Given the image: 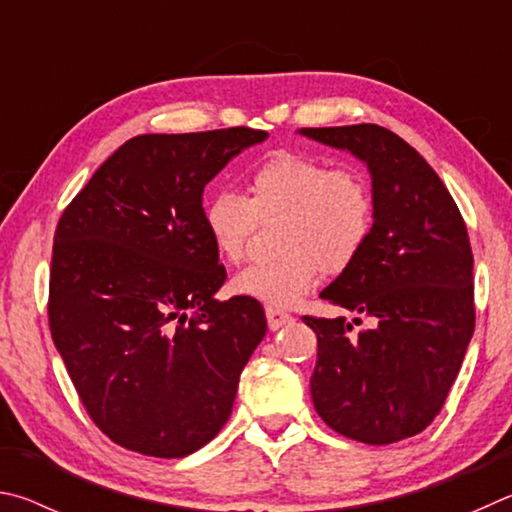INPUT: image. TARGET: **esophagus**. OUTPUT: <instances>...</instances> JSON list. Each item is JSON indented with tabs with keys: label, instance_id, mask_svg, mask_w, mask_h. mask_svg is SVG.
Returning <instances> with one entry per match:
<instances>
[{
	"label": "esophagus",
	"instance_id": "34e87169",
	"mask_svg": "<svg viewBox=\"0 0 512 512\" xmlns=\"http://www.w3.org/2000/svg\"><path fill=\"white\" fill-rule=\"evenodd\" d=\"M265 315H267V326H270L272 330H279L283 326H288L292 321V315H288V312L281 310V308H274V306H267L265 308Z\"/></svg>",
	"mask_w": 512,
	"mask_h": 512
}]
</instances>
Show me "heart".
Instances as JSON below:
<instances>
[{
	"mask_svg": "<svg viewBox=\"0 0 512 512\" xmlns=\"http://www.w3.org/2000/svg\"><path fill=\"white\" fill-rule=\"evenodd\" d=\"M274 218L272 238L281 249L242 267L231 290L290 306L315 288L321 272L342 274L362 256L375 224L373 186L357 166L281 150L251 168L245 195L222 188L204 202L206 231L227 261H240L261 222Z\"/></svg>",
	"mask_w": 512,
	"mask_h": 512,
	"instance_id": "1",
	"label": "heart"
}]
</instances>
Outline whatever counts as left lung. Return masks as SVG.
<instances>
[{"mask_svg":"<svg viewBox=\"0 0 512 512\" xmlns=\"http://www.w3.org/2000/svg\"><path fill=\"white\" fill-rule=\"evenodd\" d=\"M301 132L364 159L375 197L369 245L321 292L375 326L351 335L346 317H301L317 335L312 402L337 434L396 443L438 416L468 351L477 319L468 229L436 170L396 132L375 123Z\"/></svg>","mask_w":512,"mask_h":512,"instance_id":"8db88e82","label":"left lung"}]
</instances>
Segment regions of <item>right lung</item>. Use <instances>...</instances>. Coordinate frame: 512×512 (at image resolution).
Segmentation results:
<instances>
[{"mask_svg": "<svg viewBox=\"0 0 512 512\" xmlns=\"http://www.w3.org/2000/svg\"><path fill=\"white\" fill-rule=\"evenodd\" d=\"M267 132L139 134L62 211L49 330L89 418L112 443L182 459L231 416L240 371L267 330L227 281L204 224V186Z\"/></svg>", "mask_w": 512, "mask_h": 512, "instance_id": "add662e5", "label": "right lung"}]
</instances>
